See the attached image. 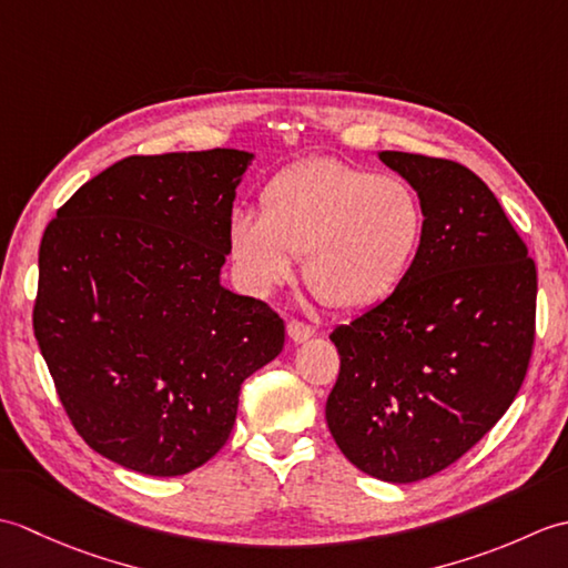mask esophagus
Here are the masks:
<instances>
[{"label": "esophagus", "instance_id": "obj_1", "mask_svg": "<svg viewBox=\"0 0 568 568\" xmlns=\"http://www.w3.org/2000/svg\"><path fill=\"white\" fill-rule=\"evenodd\" d=\"M287 336H291L295 344H303V342L310 339V336H315V329H312L310 324L291 320V322H287Z\"/></svg>", "mask_w": 568, "mask_h": 568}]
</instances>
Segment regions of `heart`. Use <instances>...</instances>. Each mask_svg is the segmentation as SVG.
Returning a JSON list of instances; mask_svg holds the SVG:
<instances>
[{"mask_svg":"<svg viewBox=\"0 0 568 568\" xmlns=\"http://www.w3.org/2000/svg\"><path fill=\"white\" fill-rule=\"evenodd\" d=\"M427 234V212L400 178L336 159H310L277 173L263 210L236 207L226 241L239 283L268 295L305 256V277L339 310L388 300L413 273Z\"/></svg>","mask_w":568,"mask_h":568,"instance_id":"b5f03b06","label":"heart"}]
</instances>
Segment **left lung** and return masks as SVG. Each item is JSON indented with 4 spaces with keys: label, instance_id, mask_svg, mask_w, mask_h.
Segmentation results:
<instances>
[{
    "label": "left lung",
    "instance_id": "obj_1",
    "mask_svg": "<svg viewBox=\"0 0 568 568\" xmlns=\"http://www.w3.org/2000/svg\"><path fill=\"white\" fill-rule=\"evenodd\" d=\"M427 212L413 273L329 339L339 378L327 425L364 474L413 484L462 458L505 415L535 344L537 268L468 168L378 151Z\"/></svg>",
    "mask_w": 568,
    "mask_h": 568
}]
</instances>
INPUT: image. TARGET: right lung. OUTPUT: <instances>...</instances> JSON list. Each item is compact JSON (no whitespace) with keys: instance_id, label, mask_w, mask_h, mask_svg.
<instances>
[{"instance_id":"obj_1","label":"right lung","mask_w":568,"mask_h":568,"mask_svg":"<svg viewBox=\"0 0 568 568\" xmlns=\"http://www.w3.org/2000/svg\"><path fill=\"white\" fill-rule=\"evenodd\" d=\"M253 153L131 155L45 226L33 334L80 437L146 476L207 464L285 324L222 285L226 224Z\"/></svg>"}]
</instances>
